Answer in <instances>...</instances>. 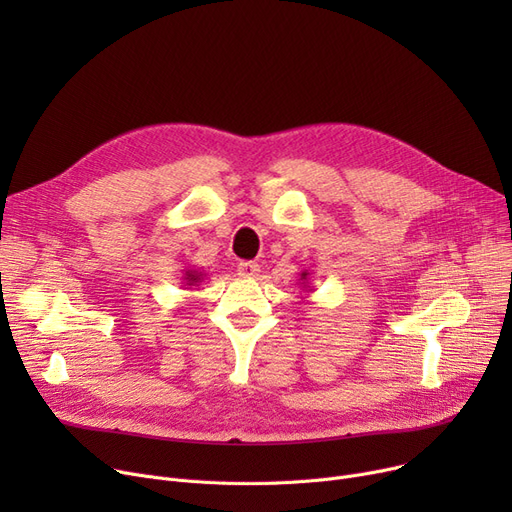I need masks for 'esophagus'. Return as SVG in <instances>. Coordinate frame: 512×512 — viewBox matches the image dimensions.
<instances>
[{
    "instance_id": "esophagus-1",
    "label": "esophagus",
    "mask_w": 512,
    "mask_h": 512,
    "mask_svg": "<svg viewBox=\"0 0 512 512\" xmlns=\"http://www.w3.org/2000/svg\"><path fill=\"white\" fill-rule=\"evenodd\" d=\"M257 274H259V263L257 261H240L238 263V276L255 278Z\"/></svg>"
}]
</instances>
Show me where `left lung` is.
Returning a JSON list of instances; mask_svg holds the SVG:
<instances>
[{
    "label": "left lung",
    "instance_id": "1",
    "mask_svg": "<svg viewBox=\"0 0 512 512\" xmlns=\"http://www.w3.org/2000/svg\"><path fill=\"white\" fill-rule=\"evenodd\" d=\"M311 276H309V270H305L303 274H301V278H299V284L303 286V290H307V292H313L315 288L311 286V280H309Z\"/></svg>",
    "mask_w": 512,
    "mask_h": 512
}]
</instances>
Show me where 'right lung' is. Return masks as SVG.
Masks as SVG:
<instances>
[{
  "instance_id": "obj_1",
  "label": "right lung",
  "mask_w": 512,
  "mask_h": 512,
  "mask_svg": "<svg viewBox=\"0 0 512 512\" xmlns=\"http://www.w3.org/2000/svg\"><path fill=\"white\" fill-rule=\"evenodd\" d=\"M205 274L203 270H195V267H188V270H182V286L186 288H193V286H199L203 282Z\"/></svg>"
}]
</instances>
